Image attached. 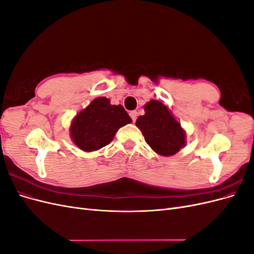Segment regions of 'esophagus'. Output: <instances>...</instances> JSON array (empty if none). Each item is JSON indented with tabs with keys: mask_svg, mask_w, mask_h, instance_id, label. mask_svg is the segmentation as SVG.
Returning a JSON list of instances; mask_svg holds the SVG:
<instances>
[{
	"mask_svg": "<svg viewBox=\"0 0 254 254\" xmlns=\"http://www.w3.org/2000/svg\"><path fill=\"white\" fill-rule=\"evenodd\" d=\"M129 115H130V118H131V119H132V122L134 123V122L136 121V115H137L136 111H130Z\"/></svg>",
	"mask_w": 254,
	"mask_h": 254,
	"instance_id": "obj_1",
	"label": "esophagus"
}]
</instances>
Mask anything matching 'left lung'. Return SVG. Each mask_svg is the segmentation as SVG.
<instances>
[{
	"mask_svg": "<svg viewBox=\"0 0 254 254\" xmlns=\"http://www.w3.org/2000/svg\"><path fill=\"white\" fill-rule=\"evenodd\" d=\"M144 110L145 114L137 118L135 125L153 151L168 157L186 146V131L165 105L152 99Z\"/></svg>",
	"mask_w": 254,
	"mask_h": 254,
	"instance_id": "1",
	"label": "left lung"
}]
</instances>
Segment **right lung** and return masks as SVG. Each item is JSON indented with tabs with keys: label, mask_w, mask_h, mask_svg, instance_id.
Returning a JSON list of instances; mask_svg holds the SVG:
<instances>
[{
	"label": "right lung",
	"mask_w": 254,
	"mask_h": 254,
	"mask_svg": "<svg viewBox=\"0 0 254 254\" xmlns=\"http://www.w3.org/2000/svg\"><path fill=\"white\" fill-rule=\"evenodd\" d=\"M131 122L122 105H111L110 99L98 97L74 118L70 135L79 149L94 151L111 143L118 130Z\"/></svg>",
	"instance_id": "1"
}]
</instances>
